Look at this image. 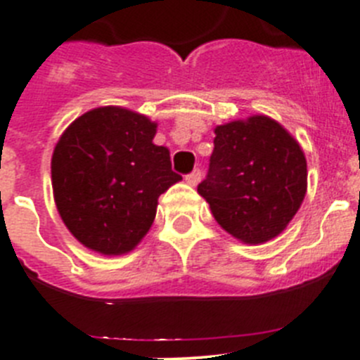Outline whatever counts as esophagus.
<instances>
[{"mask_svg": "<svg viewBox=\"0 0 360 360\" xmlns=\"http://www.w3.org/2000/svg\"><path fill=\"white\" fill-rule=\"evenodd\" d=\"M200 177H202V174H200V170H199V168H197V170H193V172L188 174V176H186V183L190 184V186H195V184L200 181Z\"/></svg>", "mask_w": 360, "mask_h": 360, "instance_id": "obj_1", "label": "esophagus"}]
</instances>
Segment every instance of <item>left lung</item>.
<instances>
[{
  "label": "left lung",
  "instance_id": "left-lung-1",
  "mask_svg": "<svg viewBox=\"0 0 360 360\" xmlns=\"http://www.w3.org/2000/svg\"><path fill=\"white\" fill-rule=\"evenodd\" d=\"M197 192L229 235L264 244L287 228L305 199V154L269 116L219 125L208 176Z\"/></svg>",
  "mask_w": 360,
  "mask_h": 360
}]
</instances>
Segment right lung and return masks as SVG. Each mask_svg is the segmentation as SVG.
Returning <instances> with one entry per match:
<instances>
[{
    "mask_svg": "<svg viewBox=\"0 0 360 360\" xmlns=\"http://www.w3.org/2000/svg\"><path fill=\"white\" fill-rule=\"evenodd\" d=\"M158 125L129 109L87 111L64 131L51 158L60 219L80 244L102 255L132 251L150 229L158 197L181 181Z\"/></svg>",
    "mask_w": 360,
    "mask_h": 360,
    "instance_id": "obj_1",
    "label": "right lung"
}]
</instances>
